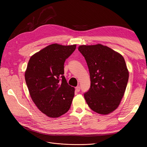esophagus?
Returning <instances> with one entry per match:
<instances>
[{"instance_id": "obj_1", "label": "esophagus", "mask_w": 147, "mask_h": 147, "mask_svg": "<svg viewBox=\"0 0 147 147\" xmlns=\"http://www.w3.org/2000/svg\"><path fill=\"white\" fill-rule=\"evenodd\" d=\"M75 90H76V91L77 92H79L80 91V87L79 86H77L76 88H75Z\"/></svg>"}]
</instances>
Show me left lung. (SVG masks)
Returning <instances> with one entry per match:
<instances>
[{
	"mask_svg": "<svg viewBox=\"0 0 147 147\" xmlns=\"http://www.w3.org/2000/svg\"><path fill=\"white\" fill-rule=\"evenodd\" d=\"M90 74L91 86L84 97L94 112L108 115L116 110L126 91L129 71L123 56L110 48L97 44L80 45Z\"/></svg>",
	"mask_w": 147,
	"mask_h": 147,
	"instance_id": "left-lung-1",
	"label": "left lung"
}]
</instances>
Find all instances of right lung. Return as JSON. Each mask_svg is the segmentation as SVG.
Returning a JSON list of instances; mask_svg holds the SVG:
<instances>
[{
  "instance_id": "1",
  "label": "right lung",
  "mask_w": 147,
  "mask_h": 147,
  "mask_svg": "<svg viewBox=\"0 0 147 147\" xmlns=\"http://www.w3.org/2000/svg\"><path fill=\"white\" fill-rule=\"evenodd\" d=\"M76 45L53 43L30 57L24 74L29 94L41 112L50 118H57L68 112L75 88L67 83L64 74L65 59Z\"/></svg>"
}]
</instances>
